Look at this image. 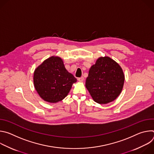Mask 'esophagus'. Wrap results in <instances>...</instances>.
<instances>
[{
    "label": "esophagus",
    "mask_w": 154,
    "mask_h": 154,
    "mask_svg": "<svg viewBox=\"0 0 154 154\" xmlns=\"http://www.w3.org/2000/svg\"><path fill=\"white\" fill-rule=\"evenodd\" d=\"M78 80L80 81V82H83L84 80V77H79V78H78Z\"/></svg>",
    "instance_id": "34e87169"
}]
</instances>
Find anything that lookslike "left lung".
<instances>
[{"instance_id": "left-lung-1", "label": "left lung", "mask_w": 154, "mask_h": 154, "mask_svg": "<svg viewBox=\"0 0 154 154\" xmlns=\"http://www.w3.org/2000/svg\"><path fill=\"white\" fill-rule=\"evenodd\" d=\"M124 79L122 69L115 61L100 57L91 67L85 86L96 102L106 104L120 94Z\"/></svg>"}]
</instances>
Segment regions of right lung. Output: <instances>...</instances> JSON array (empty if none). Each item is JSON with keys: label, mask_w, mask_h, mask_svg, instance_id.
Segmentation results:
<instances>
[{"label": "right lung", "mask_w": 154, "mask_h": 154, "mask_svg": "<svg viewBox=\"0 0 154 154\" xmlns=\"http://www.w3.org/2000/svg\"><path fill=\"white\" fill-rule=\"evenodd\" d=\"M76 82L58 57L46 60L34 72L33 83L36 91L43 100L51 103L62 100Z\"/></svg>", "instance_id": "right-lung-1"}]
</instances>
